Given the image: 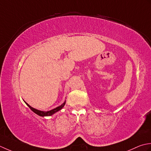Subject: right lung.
<instances>
[{"instance_id": "obj_1", "label": "right lung", "mask_w": 151, "mask_h": 151, "mask_svg": "<svg viewBox=\"0 0 151 151\" xmlns=\"http://www.w3.org/2000/svg\"><path fill=\"white\" fill-rule=\"evenodd\" d=\"M24 102H25V101H24ZM25 103H26L27 105L28 106V107H29V108L31 109L34 113H35L36 114H37L38 115H39V116H51L52 115H53L54 113L58 111H60L61 109H63V107L64 106V105H65L66 101H64V103L62 104V105H60V106H58V107H56V108H55L53 109H51L50 111H40V110L36 109L35 108H33L32 107L29 106V104H27V102H25Z\"/></svg>"}]
</instances>
